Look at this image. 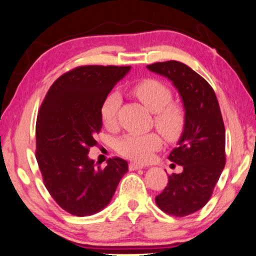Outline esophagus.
<instances>
[{"instance_id": "obj_1", "label": "esophagus", "mask_w": 256, "mask_h": 256, "mask_svg": "<svg viewBox=\"0 0 256 256\" xmlns=\"http://www.w3.org/2000/svg\"><path fill=\"white\" fill-rule=\"evenodd\" d=\"M128 167H130V169H131V170H138V169L145 168V166L140 164H136V162H131V164H130Z\"/></svg>"}]
</instances>
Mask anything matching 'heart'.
<instances>
[{"label": "heart", "mask_w": 256, "mask_h": 256, "mask_svg": "<svg viewBox=\"0 0 256 256\" xmlns=\"http://www.w3.org/2000/svg\"><path fill=\"white\" fill-rule=\"evenodd\" d=\"M132 94L148 109L156 114L154 123L168 142H175L182 136L186 124V110L178 103H172V92L168 86L156 78H146L132 87ZM122 98L120 94L110 92L100 106V118L108 128L116 123ZM161 146V138L156 133H130L116 142L117 152L128 159L145 162L153 152Z\"/></svg>", "instance_id": "1"}]
</instances>
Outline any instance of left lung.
Instances as JSON below:
<instances>
[{"label": "left lung", "instance_id": "1", "mask_svg": "<svg viewBox=\"0 0 256 256\" xmlns=\"http://www.w3.org/2000/svg\"><path fill=\"white\" fill-rule=\"evenodd\" d=\"M153 73L167 78L178 89L186 124L168 159L182 166L168 176V184L156 197L166 214L186 217L200 210L212 195L225 167V128L214 89L186 64L170 60L148 64Z\"/></svg>", "mask_w": 256, "mask_h": 256}]
</instances>
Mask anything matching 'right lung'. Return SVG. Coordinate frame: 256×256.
I'll return each mask as SVG.
<instances>
[{
    "label": "right lung",
    "mask_w": 256,
    "mask_h": 256,
    "mask_svg": "<svg viewBox=\"0 0 256 256\" xmlns=\"http://www.w3.org/2000/svg\"><path fill=\"white\" fill-rule=\"evenodd\" d=\"M131 67L81 66L61 75L40 106L36 158L46 189L70 214H95L110 203L128 170L120 158L106 168L94 164L89 148L102 128L100 106L114 84Z\"/></svg>",
    "instance_id": "1"
}]
</instances>
